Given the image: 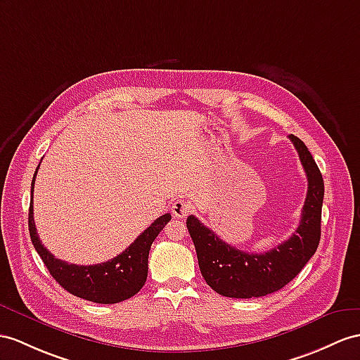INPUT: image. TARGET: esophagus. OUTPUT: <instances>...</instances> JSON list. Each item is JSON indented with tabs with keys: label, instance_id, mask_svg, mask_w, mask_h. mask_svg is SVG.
Returning <instances> with one entry per match:
<instances>
[{
	"label": "esophagus",
	"instance_id": "1",
	"mask_svg": "<svg viewBox=\"0 0 360 360\" xmlns=\"http://www.w3.org/2000/svg\"><path fill=\"white\" fill-rule=\"evenodd\" d=\"M191 210H192V205L189 203V201H186L185 198H179L174 201L171 212L175 218H185L191 214Z\"/></svg>",
	"mask_w": 360,
	"mask_h": 360
}]
</instances>
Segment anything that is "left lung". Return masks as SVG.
I'll return each instance as SVG.
<instances>
[{
	"instance_id": "obj_1",
	"label": "left lung",
	"mask_w": 360,
	"mask_h": 360,
	"mask_svg": "<svg viewBox=\"0 0 360 360\" xmlns=\"http://www.w3.org/2000/svg\"><path fill=\"white\" fill-rule=\"evenodd\" d=\"M309 181L302 215L296 232L262 253L235 249L189 215L186 226L197 250L200 271L207 285L227 297L266 296L287 285L314 255L321 240L323 180L316 162L301 139L290 134Z\"/></svg>"
}]
</instances>
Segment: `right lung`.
Returning a JSON list of instances; mask_svg holds the SVG:
<instances>
[{"label":"right lung","instance_id":"right-lung-1","mask_svg":"<svg viewBox=\"0 0 360 360\" xmlns=\"http://www.w3.org/2000/svg\"><path fill=\"white\" fill-rule=\"evenodd\" d=\"M39 168V166H38ZM37 168V172H38ZM37 172L32 180L30 209H29V232L38 255L49 269L56 283L72 295L96 304H117L134 296L145 285L148 276V255L153 241L171 220L169 214H165L140 233L134 243L107 262L94 266L68 264L67 261L55 258L41 243L37 226L33 220V186Z\"/></svg>","mask_w":360,"mask_h":360}]
</instances>
